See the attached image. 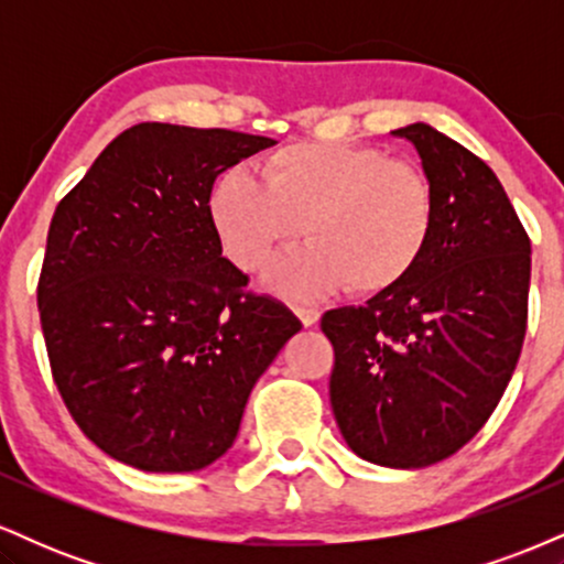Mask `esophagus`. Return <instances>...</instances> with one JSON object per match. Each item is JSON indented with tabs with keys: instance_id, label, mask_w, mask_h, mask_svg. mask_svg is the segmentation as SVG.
Returning <instances> with one entry per match:
<instances>
[{
	"instance_id": "1",
	"label": "esophagus",
	"mask_w": 564,
	"mask_h": 564,
	"mask_svg": "<svg viewBox=\"0 0 564 564\" xmlns=\"http://www.w3.org/2000/svg\"><path fill=\"white\" fill-rule=\"evenodd\" d=\"M294 313H296V318L302 321V326H315V323L321 321V313L315 307H294Z\"/></svg>"
}]
</instances>
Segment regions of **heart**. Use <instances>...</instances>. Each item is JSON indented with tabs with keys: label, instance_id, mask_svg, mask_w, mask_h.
<instances>
[{
	"label": "heart",
	"instance_id": "obj_1",
	"mask_svg": "<svg viewBox=\"0 0 564 564\" xmlns=\"http://www.w3.org/2000/svg\"><path fill=\"white\" fill-rule=\"evenodd\" d=\"M225 257L260 270L275 294L310 300L341 286L379 296L411 278L435 232V187L419 166L345 142H289L262 161V183L241 166L225 170L206 198Z\"/></svg>",
	"mask_w": 564,
	"mask_h": 564
}]
</instances>
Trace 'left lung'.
Instances as JSON below:
<instances>
[{
	"mask_svg": "<svg viewBox=\"0 0 564 564\" xmlns=\"http://www.w3.org/2000/svg\"><path fill=\"white\" fill-rule=\"evenodd\" d=\"M435 187L430 249L408 281L323 315L332 408L366 462L422 469L480 432L528 328L530 238L485 161L435 127L394 129Z\"/></svg>",
	"mask_w": 564,
	"mask_h": 564,
	"instance_id": "1",
	"label": "left lung"
}]
</instances>
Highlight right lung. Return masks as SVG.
<instances>
[{"mask_svg":"<svg viewBox=\"0 0 564 564\" xmlns=\"http://www.w3.org/2000/svg\"><path fill=\"white\" fill-rule=\"evenodd\" d=\"M275 140L145 121L124 129L57 204L39 315L70 416L142 471H196L230 451L246 400L302 328L246 294L206 198Z\"/></svg>","mask_w":564,"mask_h":564,"instance_id":"right-lung-1","label":"right lung"}]
</instances>
